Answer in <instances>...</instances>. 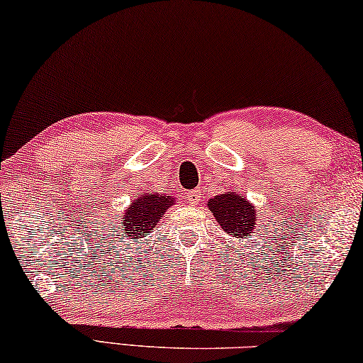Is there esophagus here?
Here are the masks:
<instances>
[{"instance_id": "obj_1", "label": "esophagus", "mask_w": 363, "mask_h": 363, "mask_svg": "<svg viewBox=\"0 0 363 363\" xmlns=\"http://www.w3.org/2000/svg\"><path fill=\"white\" fill-rule=\"evenodd\" d=\"M201 201V191L199 189H194V191H188L186 193V203L189 206H198Z\"/></svg>"}]
</instances>
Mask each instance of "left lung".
<instances>
[{
  "instance_id": "left-lung-1",
  "label": "left lung",
  "mask_w": 363,
  "mask_h": 363,
  "mask_svg": "<svg viewBox=\"0 0 363 363\" xmlns=\"http://www.w3.org/2000/svg\"><path fill=\"white\" fill-rule=\"evenodd\" d=\"M207 207L227 235L245 240L252 233L257 222V211L242 194L228 191L207 201Z\"/></svg>"
}]
</instances>
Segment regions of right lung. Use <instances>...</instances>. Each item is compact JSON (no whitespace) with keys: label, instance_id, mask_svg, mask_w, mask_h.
Returning a JSON list of instances; mask_svg holds the SVG:
<instances>
[{"label":"right lung","instance_id":"right-lung-1","mask_svg":"<svg viewBox=\"0 0 363 363\" xmlns=\"http://www.w3.org/2000/svg\"><path fill=\"white\" fill-rule=\"evenodd\" d=\"M177 203V198L165 193H145L135 196L122 217V240L123 238H128V240L145 238L160 222L170 206Z\"/></svg>","mask_w":363,"mask_h":363}]
</instances>
